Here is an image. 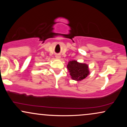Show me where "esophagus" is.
Here are the masks:
<instances>
[{
    "label": "esophagus",
    "instance_id": "1",
    "mask_svg": "<svg viewBox=\"0 0 127 127\" xmlns=\"http://www.w3.org/2000/svg\"><path fill=\"white\" fill-rule=\"evenodd\" d=\"M55 57H56L57 59H60L61 58V56L59 55H55Z\"/></svg>",
    "mask_w": 127,
    "mask_h": 127
}]
</instances>
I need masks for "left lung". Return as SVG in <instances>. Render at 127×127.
Listing matches in <instances>:
<instances>
[{"instance_id": "obj_1", "label": "left lung", "mask_w": 127, "mask_h": 127, "mask_svg": "<svg viewBox=\"0 0 127 127\" xmlns=\"http://www.w3.org/2000/svg\"><path fill=\"white\" fill-rule=\"evenodd\" d=\"M67 67L71 78L76 81H82L90 74L88 64L79 63L76 60L69 61Z\"/></svg>"}]
</instances>
